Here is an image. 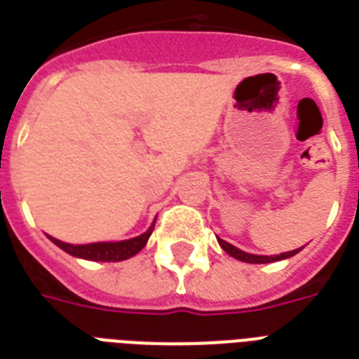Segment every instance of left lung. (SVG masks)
<instances>
[{"label":"left lung","mask_w":359,"mask_h":359,"mask_svg":"<svg viewBox=\"0 0 359 359\" xmlns=\"http://www.w3.org/2000/svg\"><path fill=\"white\" fill-rule=\"evenodd\" d=\"M218 242L231 257H235V259H238V261H242V262H251V264H264V262H273V261H281V259H289V257L296 255V253L302 250L300 248V250H292V251H287V253H279V255H272V257L251 255V253H245V251L238 250V248H235V245L229 244V242H225V240L218 238Z\"/></svg>","instance_id":"left-lung-1"}]
</instances>
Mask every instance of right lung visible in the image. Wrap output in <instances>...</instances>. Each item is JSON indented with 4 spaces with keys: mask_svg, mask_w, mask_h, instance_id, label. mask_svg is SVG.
<instances>
[{
    "mask_svg": "<svg viewBox=\"0 0 359 359\" xmlns=\"http://www.w3.org/2000/svg\"><path fill=\"white\" fill-rule=\"evenodd\" d=\"M152 229H154V224L151 225V229L143 233V235L135 236V238L123 240V242H95V244H67V242H61L57 238H52V242L55 245H59L61 250L70 253V255L80 257V259H87V261H102V262H117L124 261V259H130L134 257L135 253H140L143 248H145L147 240L151 236Z\"/></svg>",
    "mask_w": 359,
    "mask_h": 359,
    "instance_id": "1",
    "label": "right lung"
}]
</instances>
